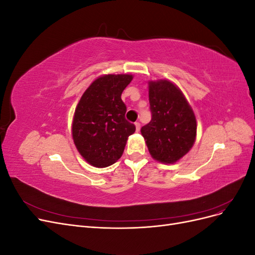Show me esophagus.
I'll use <instances>...</instances> for the list:
<instances>
[{"mask_svg": "<svg viewBox=\"0 0 255 255\" xmlns=\"http://www.w3.org/2000/svg\"><path fill=\"white\" fill-rule=\"evenodd\" d=\"M135 127H136V132H139V130H140V123L139 122H136L135 123Z\"/></svg>", "mask_w": 255, "mask_h": 255, "instance_id": "obj_1", "label": "esophagus"}]
</instances>
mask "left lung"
I'll list each match as a JSON object with an SVG mask.
<instances>
[{
  "label": "left lung",
  "mask_w": 255,
  "mask_h": 255,
  "mask_svg": "<svg viewBox=\"0 0 255 255\" xmlns=\"http://www.w3.org/2000/svg\"><path fill=\"white\" fill-rule=\"evenodd\" d=\"M152 119L140 132L151 156L174 164L190 151L197 137V120L181 89L169 80L149 81Z\"/></svg>",
  "instance_id": "left-lung-1"
}]
</instances>
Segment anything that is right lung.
Listing matches in <instances>:
<instances>
[{"mask_svg":"<svg viewBox=\"0 0 255 255\" xmlns=\"http://www.w3.org/2000/svg\"><path fill=\"white\" fill-rule=\"evenodd\" d=\"M132 74H104L85 90L72 120V138L83 158L97 168L115 164L125 151L135 126L126 120L121 95Z\"/></svg>","mask_w":255,"mask_h":255,"instance_id":"right-lung-1","label":"right lung"}]
</instances>
